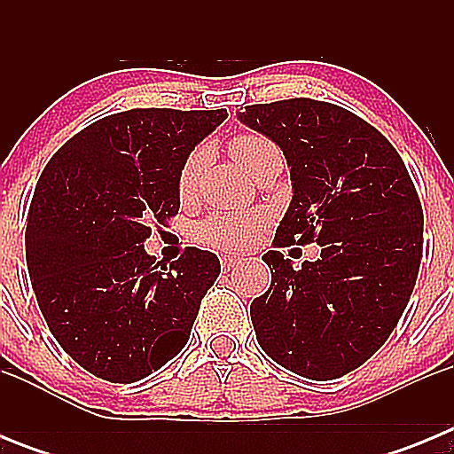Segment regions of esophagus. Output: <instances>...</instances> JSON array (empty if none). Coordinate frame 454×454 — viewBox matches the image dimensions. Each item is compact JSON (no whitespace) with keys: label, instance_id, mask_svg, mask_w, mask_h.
I'll use <instances>...</instances> for the list:
<instances>
[{"label":"esophagus","instance_id":"34e87169","mask_svg":"<svg viewBox=\"0 0 454 454\" xmlns=\"http://www.w3.org/2000/svg\"><path fill=\"white\" fill-rule=\"evenodd\" d=\"M240 263V256H230V254H224L223 259H220V266H223V270H231L234 266H239Z\"/></svg>","mask_w":454,"mask_h":454}]
</instances>
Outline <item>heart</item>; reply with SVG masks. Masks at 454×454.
Segmentation results:
<instances>
[{
    "label": "heart",
    "instance_id": "1",
    "mask_svg": "<svg viewBox=\"0 0 454 454\" xmlns=\"http://www.w3.org/2000/svg\"><path fill=\"white\" fill-rule=\"evenodd\" d=\"M230 152L247 175L256 170L262 163L270 159H282L279 147L270 138L262 134H239L230 140ZM200 168V152H192L184 161L179 172V192L188 198L195 186V175ZM266 215L262 211H236V214H214L198 224L195 239L202 246L214 247L220 252H240L250 247L266 227Z\"/></svg>",
    "mask_w": 454,
    "mask_h": 454
}]
</instances>
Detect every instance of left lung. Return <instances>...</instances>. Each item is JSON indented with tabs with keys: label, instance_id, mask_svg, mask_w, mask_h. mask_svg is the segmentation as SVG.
<instances>
[{
	"label": "left lung",
	"instance_id": "8db88e82",
	"mask_svg": "<svg viewBox=\"0 0 454 454\" xmlns=\"http://www.w3.org/2000/svg\"><path fill=\"white\" fill-rule=\"evenodd\" d=\"M240 122L282 147L293 200L275 247L318 243L300 270L263 254L272 282L250 307L262 350L309 380H336L387 343L423 259V207L395 147L343 106L309 98L252 104Z\"/></svg>",
	"mask_w": 454,
	"mask_h": 454
}]
</instances>
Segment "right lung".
<instances>
[{"instance_id":"right-lung-1","label":"right lung","mask_w":454,"mask_h":454,"mask_svg":"<svg viewBox=\"0 0 454 454\" xmlns=\"http://www.w3.org/2000/svg\"><path fill=\"white\" fill-rule=\"evenodd\" d=\"M224 118L120 111L72 136L40 175L24 234L31 286L59 346L95 377L138 382L188 343L218 256L186 247L166 266L143 243L152 223L177 215L184 161Z\"/></svg>"}]
</instances>
